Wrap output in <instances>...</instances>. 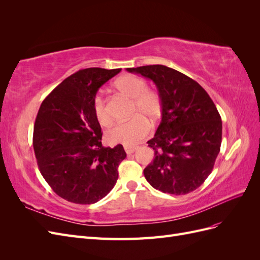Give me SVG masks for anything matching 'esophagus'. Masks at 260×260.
I'll return each instance as SVG.
<instances>
[{
	"label": "esophagus",
	"instance_id": "esophagus-1",
	"mask_svg": "<svg viewBox=\"0 0 260 260\" xmlns=\"http://www.w3.org/2000/svg\"><path fill=\"white\" fill-rule=\"evenodd\" d=\"M124 151L127 154H132L135 153V151L137 149V146H129V145H124Z\"/></svg>",
	"mask_w": 260,
	"mask_h": 260
}]
</instances>
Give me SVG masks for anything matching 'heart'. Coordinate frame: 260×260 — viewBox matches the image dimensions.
<instances>
[{
  "instance_id": "obj_1",
  "label": "heart",
  "mask_w": 260,
  "mask_h": 260,
  "mask_svg": "<svg viewBox=\"0 0 260 260\" xmlns=\"http://www.w3.org/2000/svg\"><path fill=\"white\" fill-rule=\"evenodd\" d=\"M115 86L124 95L133 99L130 120L116 124L106 133L109 143L133 145L143 140L151 131V123L146 119L156 121L161 115L162 101L158 92L147 89V83L135 75H123L115 81ZM92 108L99 123L109 127L113 117L103 94L96 93L92 100Z\"/></svg>"
}]
</instances>
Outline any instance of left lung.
<instances>
[{
    "label": "left lung",
    "instance_id": "8db88e82",
    "mask_svg": "<svg viewBox=\"0 0 260 260\" xmlns=\"http://www.w3.org/2000/svg\"><path fill=\"white\" fill-rule=\"evenodd\" d=\"M151 79L162 101L161 121L147 141L155 158L144 169L156 190L184 195L211 174L220 152L222 122L208 93L190 77L164 65L127 68Z\"/></svg>",
    "mask_w": 260,
    "mask_h": 260
}]
</instances>
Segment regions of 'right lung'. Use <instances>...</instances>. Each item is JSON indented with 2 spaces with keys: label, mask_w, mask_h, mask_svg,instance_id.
<instances>
[{
  "label": "right lung",
  "mask_w": 260,
  "mask_h": 260,
  "mask_svg": "<svg viewBox=\"0 0 260 260\" xmlns=\"http://www.w3.org/2000/svg\"><path fill=\"white\" fill-rule=\"evenodd\" d=\"M118 69L85 68L73 74L44 99L34 128L39 170L52 190L75 204H94L112 191L123 146L102 145L92 100Z\"/></svg>",
  "instance_id": "add662e5"
}]
</instances>
